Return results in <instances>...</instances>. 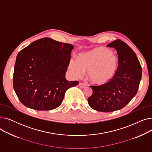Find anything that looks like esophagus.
<instances>
[{"label": "esophagus", "mask_w": 152, "mask_h": 152, "mask_svg": "<svg viewBox=\"0 0 152 152\" xmlns=\"http://www.w3.org/2000/svg\"><path fill=\"white\" fill-rule=\"evenodd\" d=\"M79 86L81 87V88H84V87H86V84H83V83H80L79 84Z\"/></svg>", "instance_id": "34e87169"}]
</instances>
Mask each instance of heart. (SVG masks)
I'll use <instances>...</instances> for the list:
<instances>
[{
	"instance_id": "b5f03b06",
	"label": "heart",
	"mask_w": 152,
	"mask_h": 152,
	"mask_svg": "<svg viewBox=\"0 0 152 152\" xmlns=\"http://www.w3.org/2000/svg\"><path fill=\"white\" fill-rule=\"evenodd\" d=\"M68 69L75 77H80L87 71V77L95 85H104L116 76L119 69V61L111 50L103 47L81 53L79 60L71 58Z\"/></svg>"
}]
</instances>
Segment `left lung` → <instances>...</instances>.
<instances>
[{
  "mask_svg": "<svg viewBox=\"0 0 152 152\" xmlns=\"http://www.w3.org/2000/svg\"><path fill=\"white\" fill-rule=\"evenodd\" d=\"M118 55L119 69L108 83L91 86L93 92L88 98L89 106L102 112H111L124 108L137 94L142 77V68L137 55L121 40L107 45Z\"/></svg>",
  "mask_w": 152,
  "mask_h": 152,
  "instance_id": "obj_1",
  "label": "left lung"
}]
</instances>
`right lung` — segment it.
Masks as SVG:
<instances>
[{
    "label": "right lung",
    "mask_w": 152,
    "mask_h": 152,
    "mask_svg": "<svg viewBox=\"0 0 152 152\" xmlns=\"http://www.w3.org/2000/svg\"><path fill=\"white\" fill-rule=\"evenodd\" d=\"M73 45L44 37L21 50L16 58L13 88L20 101L31 109L59 107L65 92L78 81H68L65 73Z\"/></svg>",
    "instance_id": "obj_1"
}]
</instances>
